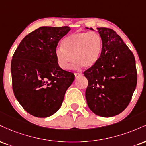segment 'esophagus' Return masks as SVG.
<instances>
[{"label":"esophagus","mask_w":146,"mask_h":146,"mask_svg":"<svg viewBox=\"0 0 146 146\" xmlns=\"http://www.w3.org/2000/svg\"><path fill=\"white\" fill-rule=\"evenodd\" d=\"M74 74H75V78H78V77H80V76H82V73H75Z\"/></svg>","instance_id":"obj_1"}]
</instances>
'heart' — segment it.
Returning <instances> with one entry per match:
<instances>
[{
    "label": "heart",
    "mask_w": 146,
    "mask_h": 146,
    "mask_svg": "<svg viewBox=\"0 0 146 146\" xmlns=\"http://www.w3.org/2000/svg\"><path fill=\"white\" fill-rule=\"evenodd\" d=\"M62 44L63 48L57 47L54 55L58 66L63 70L69 68L73 59L75 67H92L100 58L102 49L101 36L93 31L72 33L64 39Z\"/></svg>",
    "instance_id": "1"
}]
</instances>
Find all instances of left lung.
Returning a JSON list of instances; mask_svg holds the SVG:
<instances>
[{"label":"left lung","mask_w":146,"mask_h":146,"mask_svg":"<svg viewBox=\"0 0 146 146\" xmlns=\"http://www.w3.org/2000/svg\"><path fill=\"white\" fill-rule=\"evenodd\" d=\"M98 30L102 53L94 66L84 72L88 80L85 95L93 113L110 117L128 106L137 86V72L133 53L121 37L110 28Z\"/></svg>","instance_id":"left-lung-1"}]
</instances>
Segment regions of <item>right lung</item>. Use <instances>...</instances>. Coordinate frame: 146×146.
Returning <instances> with one entry per match:
<instances>
[{
	"label": "right lung",
	"mask_w": 146,
	"mask_h": 146,
	"mask_svg": "<svg viewBox=\"0 0 146 146\" xmlns=\"http://www.w3.org/2000/svg\"><path fill=\"white\" fill-rule=\"evenodd\" d=\"M70 29L68 26L39 27L23 38L13 55V91L33 116L44 118L56 113L74 80L73 73L58 66L54 55L59 41Z\"/></svg>",
	"instance_id": "1"
}]
</instances>
